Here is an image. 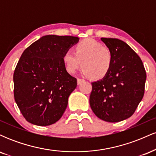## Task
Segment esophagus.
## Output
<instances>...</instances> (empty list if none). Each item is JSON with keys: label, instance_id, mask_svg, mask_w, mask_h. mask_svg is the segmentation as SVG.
Listing matches in <instances>:
<instances>
[{"label": "esophagus", "instance_id": "esophagus-1", "mask_svg": "<svg viewBox=\"0 0 156 156\" xmlns=\"http://www.w3.org/2000/svg\"><path fill=\"white\" fill-rule=\"evenodd\" d=\"M83 82H84V80L81 79V78H78V79H77V83H78V85H79V84H80V83H83Z\"/></svg>", "mask_w": 156, "mask_h": 156}]
</instances>
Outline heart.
Here are the masks:
<instances>
[{"instance_id": "b5f03b06", "label": "heart", "mask_w": 156, "mask_h": 156, "mask_svg": "<svg viewBox=\"0 0 156 156\" xmlns=\"http://www.w3.org/2000/svg\"><path fill=\"white\" fill-rule=\"evenodd\" d=\"M112 53L108 48L93 39H85L74 46V53L67 51L63 62L66 70L73 74L81 66L82 73L94 79H102L108 75L112 64Z\"/></svg>"}]
</instances>
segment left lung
<instances>
[{"label": "left lung", "instance_id": "1", "mask_svg": "<svg viewBox=\"0 0 156 156\" xmlns=\"http://www.w3.org/2000/svg\"><path fill=\"white\" fill-rule=\"evenodd\" d=\"M112 53V64L105 78L92 83L89 98L94 114L108 122L131 117L144 93L146 71L137 53L118 39L101 38Z\"/></svg>", "mask_w": 156, "mask_h": 156}]
</instances>
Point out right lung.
I'll list each match as a JSON object with an SVG mask.
<instances>
[{
    "instance_id": "right-lung-1",
    "label": "right lung",
    "mask_w": 156,
    "mask_h": 156,
    "mask_svg": "<svg viewBox=\"0 0 156 156\" xmlns=\"http://www.w3.org/2000/svg\"><path fill=\"white\" fill-rule=\"evenodd\" d=\"M78 40L71 36L46 35L23 51L14 73V96L28 122L47 126L62 117L77 87L62 58Z\"/></svg>"
}]
</instances>
